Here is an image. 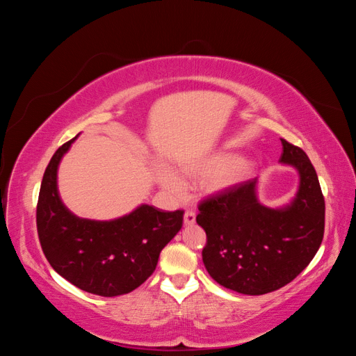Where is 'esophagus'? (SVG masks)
I'll return each instance as SVG.
<instances>
[{"label":"esophagus","instance_id":"34e87169","mask_svg":"<svg viewBox=\"0 0 356 356\" xmlns=\"http://www.w3.org/2000/svg\"><path fill=\"white\" fill-rule=\"evenodd\" d=\"M195 221H196V213L193 212V211H186V213H184V224L186 225H190V224H195Z\"/></svg>","mask_w":356,"mask_h":356}]
</instances>
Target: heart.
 Segmentation results:
<instances>
[{"label": "heart", "mask_w": 356, "mask_h": 356, "mask_svg": "<svg viewBox=\"0 0 356 356\" xmlns=\"http://www.w3.org/2000/svg\"><path fill=\"white\" fill-rule=\"evenodd\" d=\"M184 174L191 177H217V186L220 188L230 187L246 179L251 175L252 166L250 161L238 160L232 154H217L207 159L199 165H188L182 168ZM159 179L166 190L174 195H182L186 190L184 182L174 172L159 168Z\"/></svg>", "instance_id": "1"}]
</instances>
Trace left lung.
Here are the masks:
<instances>
[{
	"instance_id": "1",
	"label": "left lung",
	"mask_w": 356,
	"mask_h": 356,
	"mask_svg": "<svg viewBox=\"0 0 356 356\" xmlns=\"http://www.w3.org/2000/svg\"><path fill=\"white\" fill-rule=\"evenodd\" d=\"M282 143L279 161L297 169L296 197L268 208L257 197V179L200 202L197 224L207 232L203 264L215 282L246 296L285 286L318 252L325 227V200L314 165L300 147Z\"/></svg>"
}]
</instances>
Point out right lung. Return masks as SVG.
Instances as JSON below:
<instances>
[{
  "label": "right lung",
  "instance_id": "add662e5",
  "mask_svg": "<svg viewBox=\"0 0 356 356\" xmlns=\"http://www.w3.org/2000/svg\"><path fill=\"white\" fill-rule=\"evenodd\" d=\"M77 136L56 149L41 181L37 230L42 252L55 272L86 293L127 294L153 275L160 251L182 227L184 211L141 204L111 221L74 215L60 200L58 168Z\"/></svg>",
  "mask_w": 356,
  "mask_h": 356
}]
</instances>
